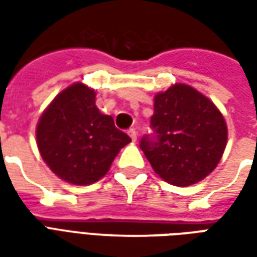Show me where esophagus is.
Instances as JSON below:
<instances>
[{
	"instance_id": "1",
	"label": "esophagus",
	"mask_w": 257,
	"mask_h": 257,
	"mask_svg": "<svg viewBox=\"0 0 257 257\" xmlns=\"http://www.w3.org/2000/svg\"><path fill=\"white\" fill-rule=\"evenodd\" d=\"M128 135H129V136H131V139H132V142H136V140H138V132H136L135 129H129Z\"/></svg>"
}]
</instances>
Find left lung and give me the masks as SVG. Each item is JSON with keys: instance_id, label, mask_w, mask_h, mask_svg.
I'll use <instances>...</instances> for the list:
<instances>
[{"instance_id": "left-lung-1", "label": "left lung", "mask_w": 257, "mask_h": 257, "mask_svg": "<svg viewBox=\"0 0 257 257\" xmlns=\"http://www.w3.org/2000/svg\"><path fill=\"white\" fill-rule=\"evenodd\" d=\"M151 128L154 136L140 140V149L154 172L179 187L206 178L227 145V125L220 110L186 84H175L154 96Z\"/></svg>"}]
</instances>
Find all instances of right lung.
Listing matches in <instances>:
<instances>
[{
    "label": "right lung",
    "mask_w": 257,
    "mask_h": 257,
    "mask_svg": "<svg viewBox=\"0 0 257 257\" xmlns=\"http://www.w3.org/2000/svg\"><path fill=\"white\" fill-rule=\"evenodd\" d=\"M95 100V89L75 82L51 101L37 123L42 160L58 178L75 186L100 180L119 150L131 143L111 115L99 111Z\"/></svg>",
    "instance_id": "add662e5"
}]
</instances>
